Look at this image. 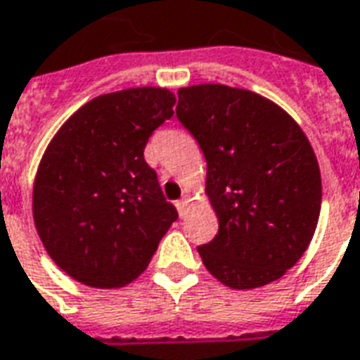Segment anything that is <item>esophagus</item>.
<instances>
[{
	"label": "esophagus",
	"mask_w": 360,
	"mask_h": 360,
	"mask_svg": "<svg viewBox=\"0 0 360 360\" xmlns=\"http://www.w3.org/2000/svg\"><path fill=\"white\" fill-rule=\"evenodd\" d=\"M186 204H188V200H186V198L179 200V202L175 204V207H177V211H179V215H181V217H185V215H186Z\"/></svg>",
	"instance_id": "obj_1"
}]
</instances>
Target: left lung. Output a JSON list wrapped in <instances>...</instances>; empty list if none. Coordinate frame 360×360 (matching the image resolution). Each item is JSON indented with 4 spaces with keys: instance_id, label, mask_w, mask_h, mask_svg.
I'll return each mask as SVG.
<instances>
[{
    "instance_id": "left-lung-1",
    "label": "left lung",
    "mask_w": 360,
    "mask_h": 360,
    "mask_svg": "<svg viewBox=\"0 0 360 360\" xmlns=\"http://www.w3.org/2000/svg\"><path fill=\"white\" fill-rule=\"evenodd\" d=\"M175 115L207 162L219 232L198 247L232 289L271 283L298 262L321 211V172L300 126L249 90L198 84L177 92Z\"/></svg>"
}]
</instances>
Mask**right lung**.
Segmentation results:
<instances>
[{"label":"right lung","mask_w":360,"mask_h":360,"mask_svg":"<svg viewBox=\"0 0 360 360\" xmlns=\"http://www.w3.org/2000/svg\"><path fill=\"white\" fill-rule=\"evenodd\" d=\"M174 103L169 90L155 86L98 96L46 147L34 185L35 229L77 281L98 289L130 283L177 221L143 156Z\"/></svg>","instance_id":"right-lung-1"}]
</instances>
